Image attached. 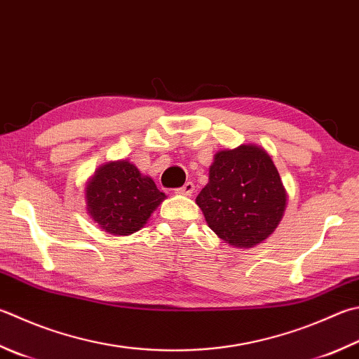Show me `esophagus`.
<instances>
[{"mask_svg":"<svg viewBox=\"0 0 359 359\" xmlns=\"http://www.w3.org/2000/svg\"><path fill=\"white\" fill-rule=\"evenodd\" d=\"M194 191H195L194 182H192V181H187V182H184V184H182L181 187L177 189V194H181V195H192Z\"/></svg>","mask_w":359,"mask_h":359,"instance_id":"esophagus-1","label":"esophagus"}]
</instances>
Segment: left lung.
Segmentation results:
<instances>
[{"instance_id":"obj_1","label":"left lung","mask_w":359,"mask_h":359,"mask_svg":"<svg viewBox=\"0 0 359 359\" xmlns=\"http://www.w3.org/2000/svg\"><path fill=\"white\" fill-rule=\"evenodd\" d=\"M209 228L233 247L250 248L275 231L286 209L280 173L259 147L219 151L197 197Z\"/></svg>"}]
</instances>
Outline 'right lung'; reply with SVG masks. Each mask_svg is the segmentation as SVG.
<instances>
[{"label": "right lung", "instance_id": "1", "mask_svg": "<svg viewBox=\"0 0 359 359\" xmlns=\"http://www.w3.org/2000/svg\"><path fill=\"white\" fill-rule=\"evenodd\" d=\"M86 197L87 211L104 231L125 236L145 225L165 194L136 165L118 161L98 168Z\"/></svg>", "mask_w": 359, "mask_h": 359}]
</instances>
